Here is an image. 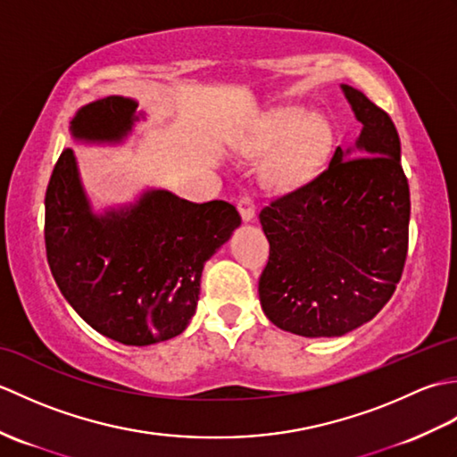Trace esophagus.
Listing matches in <instances>:
<instances>
[{
    "label": "esophagus",
    "mask_w": 457,
    "mask_h": 457,
    "mask_svg": "<svg viewBox=\"0 0 457 457\" xmlns=\"http://www.w3.org/2000/svg\"><path fill=\"white\" fill-rule=\"evenodd\" d=\"M237 210L241 213V218H244V221L253 220L255 218V202H253V198H251L249 194H244V196H239Z\"/></svg>",
    "instance_id": "esophagus-1"
}]
</instances>
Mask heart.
<instances>
[{
	"label": "heart",
	"instance_id": "1",
	"mask_svg": "<svg viewBox=\"0 0 457 457\" xmlns=\"http://www.w3.org/2000/svg\"><path fill=\"white\" fill-rule=\"evenodd\" d=\"M334 145V129L328 120L304 108L280 110L263 141V151L275 154L267 179L275 187H295L312 177L328 159Z\"/></svg>",
	"mask_w": 457,
	"mask_h": 457
}]
</instances>
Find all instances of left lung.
Masks as SVG:
<instances>
[{"instance_id":"8db88e82","label":"left lung","mask_w":457,"mask_h":457,"mask_svg":"<svg viewBox=\"0 0 457 457\" xmlns=\"http://www.w3.org/2000/svg\"><path fill=\"white\" fill-rule=\"evenodd\" d=\"M363 129L328 167L261 210L269 261L259 278L267 318L304 337L344 336L393 296L409 251L411 192L389 113L342 84Z\"/></svg>"}]
</instances>
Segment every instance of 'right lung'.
<instances>
[{"label":"right lung","instance_id":"add662e5","mask_svg":"<svg viewBox=\"0 0 457 457\" xmlns=\"http://www.w3.org/2000/svg\"><path fill=\"white\" fill-rule=\"evenodd\" d=\"M137 102L108 96L79 110L74 139L121 143L139 121ZM241 223L236 206L194 204L151 188L123 208L94 213L72 149H64L45 196L51 273L86 324L125 345L182 334L196 312L204 263Z\"/></svg>","mask_w":457,"mask_h":457}]
</instances>
